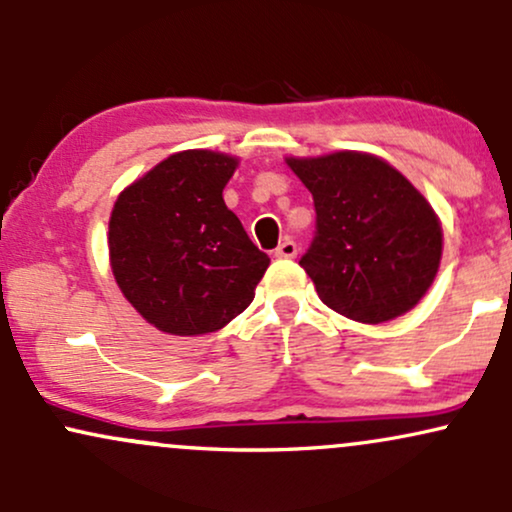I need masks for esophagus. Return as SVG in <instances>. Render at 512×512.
Segmentation results:
<instances>
[{"mask_svg":"<svg viewBox=\"0 0 512 512\" xmlns=\"http://www.w3.org/2000/svg\"><path fill=\"white\" fill-rule=\"evenodd\" d=\"M274 255H276V257H281V260H293V257L298 255V245L293 243L291 238H286L284 243H281L279 248L274 250Z\"/></svg>","mask_w":512,"mask_h":512,"instance_id":"34e87169","label":"esophagus"}]
</instances>
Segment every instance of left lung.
Instances as JSON below:
<instances>
[{
    "label": "left lung",
    "mask_w": 512,
    "mask_h": 512,
    "mask_svg": "<svg viewBox=\"0 0 512 512\" xmlns=\"http://www.w3.org/2000/svg\"><path fill=\"white\" fill-rule=\"evenodd\" d=\"M315 202L317 231L301 257L320 301L380 325L431 289L443 228L428 199L390 163L363 151L286 158Z\"/></svg>",
    "instance_id": "left-lung-1"
}]
</instances>
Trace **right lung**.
<instances>
[{"mask_svg":"<svg viewBox=\"0 0 512 512\" xmlns=\"http://www.w3.org/2000/svg\"><path fill=\"white\" fill-rule=\"evenodd\" d=\"M238 158L209 149L168 156L115 199L110 267L122 296L156 330L197 337L255 298L269 257L223 202Z\"/></svg>","mask_w":512,"mask_h":512,"instance_id":"obj_1","label":"right lung"}]
</instances>
